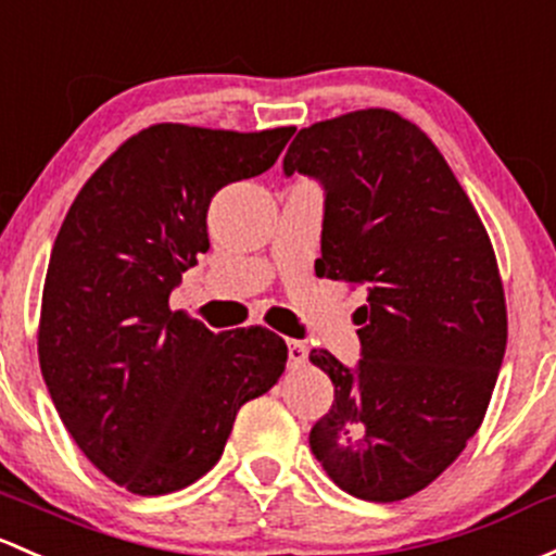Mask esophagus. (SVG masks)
Here are the masks:
<instances>
[{"mask_svg": "<svg viewBox=\"0 0 556 556\" xmlns=\"http://www.w3.org/2000/svg\"><path fill=\"white\" fill-rule=\"evenodd\" d=\"M306 359H308L306 343H301V341H288V362H290V367L306 365Z\"/></svg>", "mask_w": 556, "mask_h": 556, "instance_id": "34e87169", "label": "esophagus"}]
</instances>
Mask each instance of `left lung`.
I'll use <instances>...</instances> for the list:
<instances>
[{
    "mask_svg": "<svg viewBox=\"0 0 556 556\" xmlns=\"http://www.w3.org/2000/svg\"><path fill=\"white\" fill-rule=\"evenodd\" d=\"M282 170L325 189L317 277L367 293L356 367L308 354L336 386L308 445L346 493L402 501L458 458L488 410L506 352L493 244L445 156L394 111L303 127Z\"/></svg>",
    "mask_w": 556,
    "mask_h": 556,
    "instance_id": "1",
    "label": "left lung"
}]
</instances>
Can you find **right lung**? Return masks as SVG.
Segmentation results:
<instances>
[{
    "label": "right lung",
    "mask_w": 556,
    "mask_h": 556,
    "mask_svg": "<svg viewBox=\"0 0 556 556\" xmlns=\"http://www.w3.org/2000/svg\"><path fill=\"white\" fill-rule=\"evenodd\" d=\"M293 132L146 127L90 175L58 231L39 365L77 447L130 493L207 475L239 407L285 372L271 330L213 332L173 312L170 293L207 253L215 191L266 173Z\"/></svg>",
    "instance_id": "right-lung-1"
}]
</instances>
